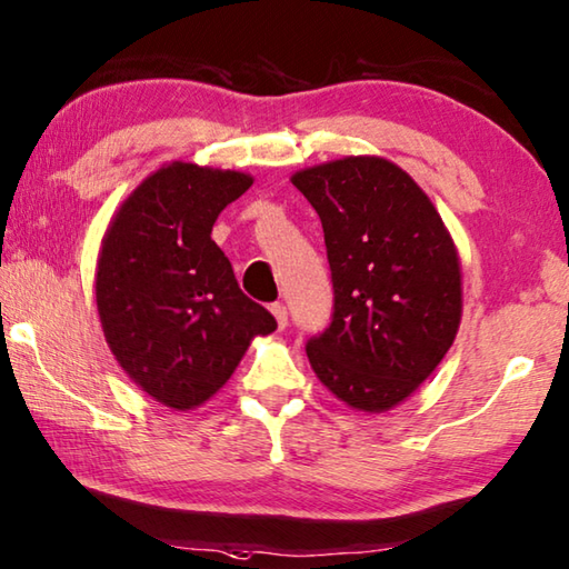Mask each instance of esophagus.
<instances>
[{"instance_id":"esophagus-1","label":"esophagus","mask_w":569,"mask_h":569,"mask_svg":"<svg viewBox=\"0 0 569 569\" xmlns=\"http://www.w3.org/2000/svg\"><path fill=\"white\" fill-rule=\"evenodd\" d=\"M270 313H273L276 317V321H278V327H286L288 323V311H286V306L281 303V301H276V303H270Z\"/></svg>"}]
</instances>
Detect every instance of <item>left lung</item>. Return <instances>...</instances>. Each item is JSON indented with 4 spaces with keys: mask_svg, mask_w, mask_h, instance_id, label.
Segmentation results:
<instances>
[{
    "mask_svg": "<svg viewBox=\"0 0 569 569\" xmlns=\"http://www.w3.org/2000/svg\"><path fill=\"white\" fill-rule=\"evenodd\" d=\"M319 212L333 286L306 355L339 400L382 412L426 382L461 323V266L428 194L392 161L347 157L296 171Z\"/></svg>",
    "mask_w": 569,
    "mask_h": 569,
    "instance_id": "1",
    "label": "left lung"
}]
</instances>
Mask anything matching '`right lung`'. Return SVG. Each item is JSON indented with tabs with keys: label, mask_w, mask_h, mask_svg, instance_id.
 Returning a JSON list of instances; mask_svg holds the SVG:
<instances>
[{
	"label": "right lung",
	"mask_w": 569,
	"mask_h": 569,
	"mask_svg": "<svg viewBox=\"0 0 569 569\" xmlns=\"http://www.w3.org/2000/svg\"><path fill=\"white\" fill-rule=\"evenodd\" d=\"M252 184L240 171L174 161L133 189L108 228L96 301L113 357L174 410L210 400L273 313L240 291L212 240L218 214Z\"/></svg>",
	"instance_id": "obj_1"
}]
</instances>
